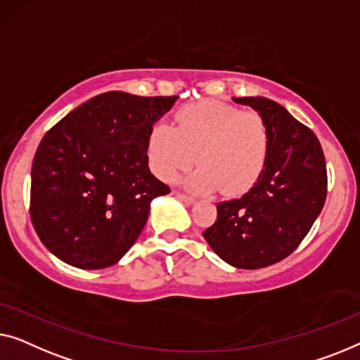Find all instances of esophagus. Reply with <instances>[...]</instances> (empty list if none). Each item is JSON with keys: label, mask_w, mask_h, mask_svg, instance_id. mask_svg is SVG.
Wrapping results in <instances>:
<instances>
[{"label": "esophagus", "mask_w": 360, "mask_h": 360, "mask_svg": "<svg viewBox=\"0 0 360 360\" xmlns=\"http://www.w3.org/2000/svg\"><path fill=\"white\" fill-rule=\"evenodd\" d=\"M174 195L178 197V199H181L182 202H186V204H192V202H194V197H192V195H187V194H184V192L176 191V192H174Z\"/></svg>", "instance_id": "esophagus-1"}]
</instances>
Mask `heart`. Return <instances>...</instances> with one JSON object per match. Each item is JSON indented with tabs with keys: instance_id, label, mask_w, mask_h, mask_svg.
Returning a JSON list of instances; mask_svg holds the SVG:
<instances>
[{
	"instance_id": "obj_1",
	"label": "heart",
	"mask_w": 360,
	"mask_h": 360,
	"mask_svg": "<svg viewBox=\"0 0 360 360\" xmlns=\"http://www.w3.org/2000/svg\"><path fill=\"white\" fill-rule=\"evenodd\" d=\"M269 153V129L257 110H238L215 101L182 108L178 127L158 122L148 136L153 173L173 181L195 161L202 168L187 179L199 192L220 189L229 195L246 192L264 169Z\"/></svg>"
}]
</instances>
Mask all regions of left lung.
Here are the masks:
<instances>
[{"label":"left lung","instance_id":"1","mask_svg":"<svg viewBox=\"0 0 360 360\" xmlns=\"http://www.w3.org/2000/svg\"><path fill=\"white\" fill-rule=\"evenodd\" d=\"M233 101L264 117L269 153L246 194L217 204V220L204 238L229 264L261 269L290 256L315 224L328 194L326 161L315 131L276 101L261 96Z\"/></svg>","mask_w":360,"mask_h":360}]
</instances>
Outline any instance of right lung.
Listing matches in <instances>:
<instances>
[{"instance_id": "1", "label": "right lung", "mask_w": 360, "mask_h": 360, "mask_svg": "<svg viewBox=\"0 0 360 360\" xmlns=\"http://www.w3.org/2000/svg\"><path fill=\"white\" fill-rule=\"evenodd\" d=\"M178 96L109 91L53 125L30 171V221L47 250L79 269H104L127 252L150 202L171 189L150 173L148 136Z\"/></svg>"}]
</instances>
